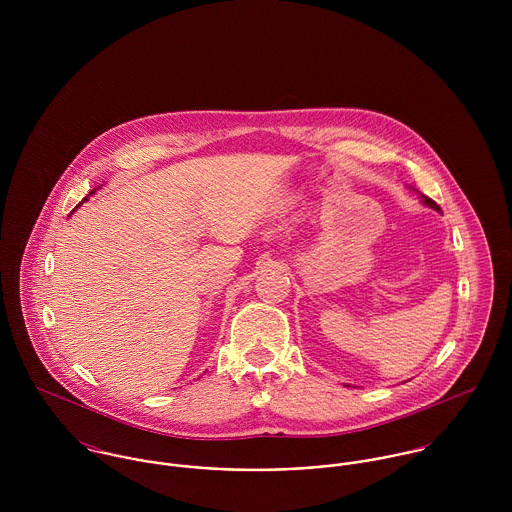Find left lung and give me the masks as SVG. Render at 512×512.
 I'll return each mask as SVG.
<instances>
[{
	"label": "left lung",
	"instance_id": "left-lung-1",
	"mask_svg": "<svg viewBox=\"0 0 512 512\" xmlns=\"http://www.w3.org/2000/svg\"><path fill=\"white\" fill-rule=\"evenodd\" d=\"M420 197H422V203H424V205H428L430 209H436V211H439V205L436 201H432V199H430V197H426V195H420Z\"/></svg>",
	"mask_w": 512,
	"mask_h": 512
}]
</instances>
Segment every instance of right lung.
<instances>
[{
    "label": "right lung",
    "mask_w": 512,
    "mask_h": 512,
    "mask_svg": "<svg viewBox=\"0 0 512 512\" xmlns=\"http://www.w3.org/2000/svg\"><path fill=\"white\" fill-rule=\"evenodd\" d=\"M92 193H94V191H90V195H92ZM86 199H88V197H84V201H86Z\"/></svg>",
    "instance_id": "1"
}]
</instances>
